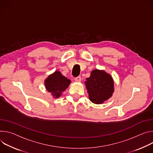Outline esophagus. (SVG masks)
Returning a JSON list of instances; mask_svg holds the SVG:
<instances>
[{
	"label": "esophagus",
	"mask_w": 153,
	"mask_h": 153,
	"mask_svg": "<svg viewBox=\"0 0 153 153\" xmlns=\"http://www.w3.org/2000/svg\"><path fill=\"white\" fill-rule=\"evenodd\" d=\"M75 81L76 82H80L81 81V78L80 76L76 77V78H75Z\"/></svg>",
	"instance_id": "esophagus-1"
}]
</instances>
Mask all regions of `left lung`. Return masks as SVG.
<instances>
[{"instance_id": "1", "label": "left lung", "mask_w": 153, "mask_h": 153, "mask_svg": "<svg viewBox=\"0 0 153 153\" xmlns=\"http://www.w3.org/2000/svg\"><path fill=\"white\" fill-rule=\"evenodd\" d=\"M85 84L89 100L95 104L103 103L114 92L112 77L105 71H92Z\"/></svg>"}]
</instances>
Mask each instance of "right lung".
<instances>
[{"label": "right lung", "mask_w": 153, "mask_h": 153, "mask_svg": "<svg viewBox=\"0 0 153 153\" xmlns=\"http://www.w3.org/2000/svg\"><path fill=\"white\" fill-rule=\"evenodd\" d=\"M71 80L63 76L59 71H55L50 75L45 80L47 91L51 93L53 98H59L62 92L69 87Z\"/></svg>", "instance_id": "add662e5"}]
</instances>
